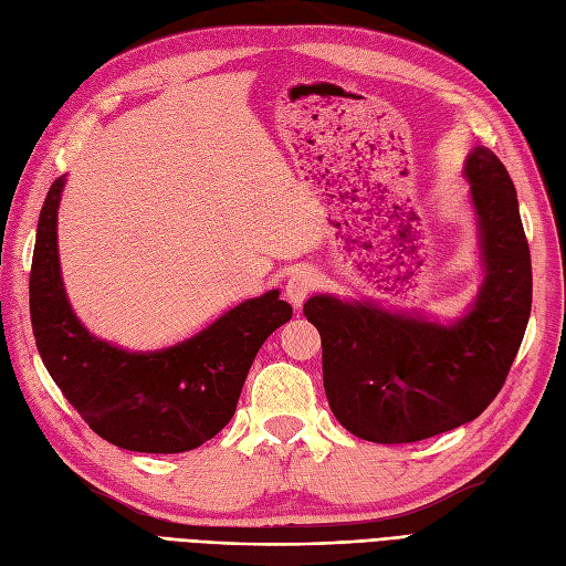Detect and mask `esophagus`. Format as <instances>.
<instances>
[{
	"instance_id": "obj_1",
	"label": "esophagus",
	"mask_w": 566,
	"mask_h": 566,
	"mask_svg": "<svg viewBox=\"0 0 566 566\" xmlns=\"http://www.w3.org/2000/svg\"><path fill=\"white\" fill-rule=\"evenodd\" d=\"M314 285H316V279L312 271H293L285 283V297L290 300V304L302 306L304 300L310 297Z\"/></svg>"
}]
</instances>
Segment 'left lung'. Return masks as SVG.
I'll return each mask as SVG.
<instances>
[{
    "instance_id": "left-lung-1",
    "label": "left lung",
    "mask_w": 566,
    "mask_h": 566,
    "mask_svg": "<svg viewBox=\"0 0 566 566\" xmlns=\"http://www.w3.org/2000/svg\"><path fill=\"white\" fill-rule=\"evenodd\" d=\"M484 279L451 323L373 300L314 295L323 387L342 427L375 443H410L482 416L501 391L531 314V254L505 165L476 146L465 160Z\"/></svg>"
}]
</instances>
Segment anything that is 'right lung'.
Wrapping results in <instances>:
<instances>
[{
  "label": "right lung",
  "instance_id": "obj_1",
  "mask_svg": "<svg viewBox=\"0 0 566 566\" xmlns=\"http://www.w3.org/2000/svg\"><path fill=\"white\" fill-rule=\"evenodd\" d=\"M51 184L30 269V318L38 352L63 397L113 447L184 453L224 430L264 339L293 316L281 290L235 304L172 347L129 352L87 331L65 295L59 205Z\"/></svg>",
  "mask_w": 566,
  "mask_h": 566
}]
</instances>
